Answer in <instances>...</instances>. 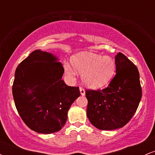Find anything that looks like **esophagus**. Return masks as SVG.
I'll return each instance as SVG.
<instances>
[{"mask_svg": "<svg viewBox=\"0 0 155 155\" xmlns=\"http://www.w3.org/2000/svg\"><path fill=\"white\" fill-rule=\"evenodd\" d=\"M79 90H80V93H81V95H85V90H84V89L82 87H80Z\"/></svg>", "mask_w": 155, "mask_h": 155, "instance_id": "obj_1", "label": "esophagus"}]
</instances>
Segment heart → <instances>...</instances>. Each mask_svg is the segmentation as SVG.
<instances>
[{
  "instance_id": "b5f03b06",
  "label": "heart",
  "mask_w": 155,
  "mask_h": 155,
  "mask_svg": "<svg viewBox=\"0 0 155 155\" xmlns=\"http://www.w3.org/2000/svg\"><path fill=\"white\" fill-rule=\"evenodd\" d=\"M72 65L77 71L82 73L84 83L90 87L104 86L111 81L116 72V63L111 57L102 56L91 52H81L76 55ZM68 75H74V68L70 65L65 66Z\"/></svg>"
}]
</instances>
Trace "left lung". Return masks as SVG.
<instances>
[{
	"mask_svg": "<svg viewBox=\"0 0 155 155\" xmlns=\"http://www.w3.org/2000/svg\"><path fill=\"white\" fill-rule=\"evenodd\" d=\"M116 75L107 87L87 90V116L92 125L102 130L124 127L136 113L141 99L139 72L125 55L115 57Z\"/></svg>",
	"mask_w": 155,
	"mask_h": 155,
	"instance_id": "1",
	"label": "left lung"
}]
</instances>
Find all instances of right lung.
Wrapping results in <instances>:
<instances>
[{
  "instance_id": "1",
  "label": "right lung",
  "mask_w": 155,
  "mask_h": 155,
  "mask_svg": "<svg viewBox=\"0 0 155 155\" xmlns=\"http://www.w3.org/2000/svg\"><path fill=\"white\" fill-rule=\"evenodd\" d=\"M63 65L38 49L19 64L12 86L15 104L23 122L33 131L49 134L65 125L68 111L80 96L79 87L64 82Z\"/></svg>"
}]
</instances>
